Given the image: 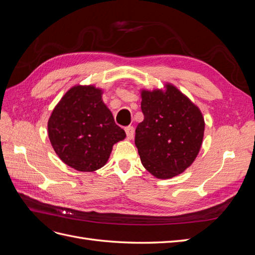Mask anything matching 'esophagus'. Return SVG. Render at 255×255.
Masks as SVG:
<instances>
[{"label":"esophagus","mask_w":255,"mask_h":255,"mask_svg":"<svg viewBox=\"0 0 255 255\" xmlns=\"http://www.w3.org/2000/svg\"><path fill=\"white\" fill-rule=\"evenodd\" d=\"M126 133L128 139H133L134 134H135V128L133 127H128L126 128Z\"/></svg>","instance_id":"34e87169"}]
</instances>
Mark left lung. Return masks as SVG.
Instances as JSON below:
<instances>
[{"label": "left lung", "mask_w": 255, "mask_h": 255, "mask_svg": "<svg viewBox=\"0 0 255 255\" xmlns=\"http://www.w3.org/2000/svg\"><path fill=\"white\" fill-rule=\"evenodd\" d=\"M143 121L135 144L143 167L157 179H170L194 163L201 149L204 118L199 107L174 85L141 89Z\"/></svg>", "instance_id": "obj_1"}]
</instances>
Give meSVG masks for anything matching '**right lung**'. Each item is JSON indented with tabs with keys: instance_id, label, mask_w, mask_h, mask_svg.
Instances as JSON below:
<instances>
[{
	"instance_id": "1",
	"label": "right lung",
	"mask_w": 255,
	"mask_h": 255,
	"mask_svg": "<svg viewBox=\"0 0 255 255\" xmlns=\"http://www.w3.org/2000/svg\"><path fill=\"white\" fill-rule=\"evenodd\" d=\"M94 85H75L60 99L48 121L50 142L58 157L78 171L102 168L113 145L126 138Z\"/></svg>"
}]
</instances>
